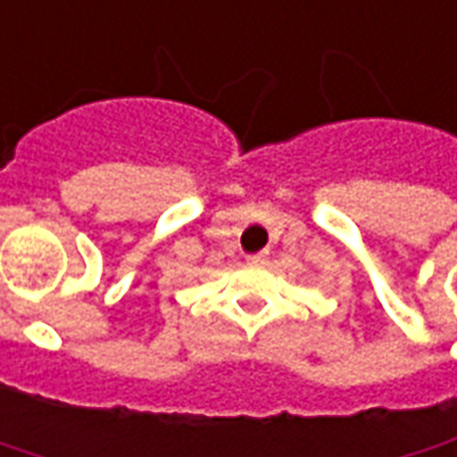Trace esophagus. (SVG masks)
Wrapping results in <instances>:
<instances>
[{"label":"esophagus","instance_id":"obj_1","mask_svg":"<svg viewBox=\"0 0 457 457\" xmlns=\"http://www.w3.org/2000/svg\"><path fill=\"white\" fill-rule=\"evenodd\" d=\"M247 262L250 265H265L268 262V253L262 250V253H255V255H247Z\"/></svg>","mask_w":457,"mask_h":457}]
</instances>
